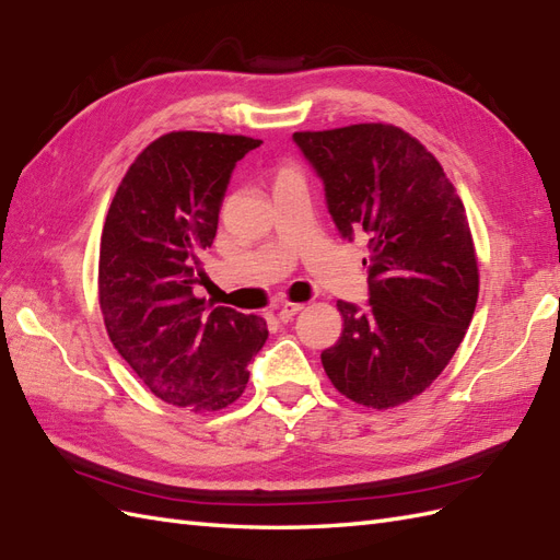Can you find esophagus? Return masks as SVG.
Listing matches in <instances>:
<instances>
[{"label":"esophagus","instance_id":"34e87169","mask_svg":"<svg viewBox=\"0 0 560 560\" xmlns=\"http://www.w3.org/2000/svg\"><path fill=\"white\" fill-rule=\"evenodd\" d=\"M304 308V304H294V302H284L282 306H280V311H278V318L282 320V323H288V320H292L299 311Z\"/></svg>","mask_w":560,"mask_h":560}]
</instances>
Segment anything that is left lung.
Instances as JSON below:
<instances>
[{"label":"left lung","mask_w":560,"mask_h":560,"mask_svg":"<svg viewBox=\"0 0 560 560\" xmlns=\"http://www.w3.org/2000/svg\"><path fill=\"white\" fill-rule=\"evenodd\" d=\"M345 240L368 235V302H342L345 327L320 353L351 401L389 408L432 385L466 337L477 261L466 209L440 161L385 122L294 132Z\"/></svg>","instance_id":"left-lung-1"}]
</instances>
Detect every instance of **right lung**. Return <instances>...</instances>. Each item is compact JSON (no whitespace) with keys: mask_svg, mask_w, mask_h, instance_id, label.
<instances>
[{"mask_svg":"<svg viewBox=\"0 0 560 560\" xmlns=\"http://www.w3.org/2000/svg\"><path fill=\"white\" fill-rule=\"evenodd\" d=\"M261 140L168 132L135 159L106 213L100 306L106 332L159 399L218 411L242 397L266 320L195 296L230 177Z\"/></svg>","mask_w":560,"mask_h":560,"instance_id":"right-lung-1","label":"right lung"}]
</instances>
